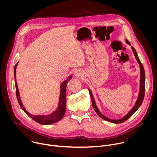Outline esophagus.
<instances>
[{
  "instance_id": "esophagus-1",
  "label": "esophagus",
  "mask_w": 157,
  "mask_h": 157,
  "mask_svg": "<svg viewBox=\"0 0 157 157\" xmlns=\"http://www.w3.org/2000/svg\"><path fill=\"white\" fill-rule=\"evenodd\" d=\"M75 76H76L77 78H81V77L82 76V72H81V71H79V70H76V71H75Z\"/></svg>"
}]
</instances>
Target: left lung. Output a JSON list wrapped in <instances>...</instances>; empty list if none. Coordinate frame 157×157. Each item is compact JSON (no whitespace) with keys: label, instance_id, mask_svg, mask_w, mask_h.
I'll use <instances>...</instances> for the list:
<instances>
[{"label":"left lung","instance_id":"left-lung-1","mask_svg":"<svg viewBox=\"0 0 157 157\" xmlns=\"http://www.w3.org/2000/svg\"><path fill=\"white\" fill-rule=\"evenodd\" d=\"M125 42L128 44H129L130 46H131L130 43L128 42V41L127 40H125ZM131 48H132L133 53L134 56H135V58L137 59V61L139 63V66H140V89H139V93L138 98H137V101L136 102L135 105H133V107L132 108V109L128 112V113L125 116H124L121 119L114 120V119H109V118L107 117L106 116H104L102 114H101V113L99 111V110L98 109V107H97V105L96 104V102H95L94 96L93 95V93H92V92L91 91V89L88 88V91L89 92V94H90V96H91V99L93 109L95 110L96 113H97V114L101 118H102V119H104L105 121H108L109 122L114 123V124H120V123L125 122L128 119H129L130 117L131 116H132L134 113H135L136 112L137 110V109L140 107V106L141 105V104H142V103L143 102V100H144V96H145V70H144V66H143L142 63L140 62V61L139 59V56L137 55L136 50L134 49V48L133 47H131Z\"/></svg>","mask_w":157,"mask_h":157}]
</instances>
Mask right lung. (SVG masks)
Instances as JSON below:
<instances>
[{"label":"right lung","instance_id":"right-lung-1","mask_svg":"<svg viewBox=\"0 0 157 157\" xmlns=\"http://www.w3.org/2000/svg\"><path fill=\"white\" fill-rule=\"evenodd\" d=\"M18 62L15 64L14 67V79L15 82V91H16V96L18 100V102L20 104V107L23 110L25 114L32 118L35 122L39 123L41 125H50L53 123L57 122L62 119L63 116H64L65 112H66V86L67 82H68L72 78L73 76L70 75L68 77L66 80L63 81L60 85V93H59V102L58 105L57 109L53 111L52 113L47 115H33L30 114V113L26 110L25 107L23 105V103L21 102L20 99V93L18 91V88L16 80V69L17 66L18 65Z\"/></svg>","mask_w":157,"mask_h":157}]
</instances>
